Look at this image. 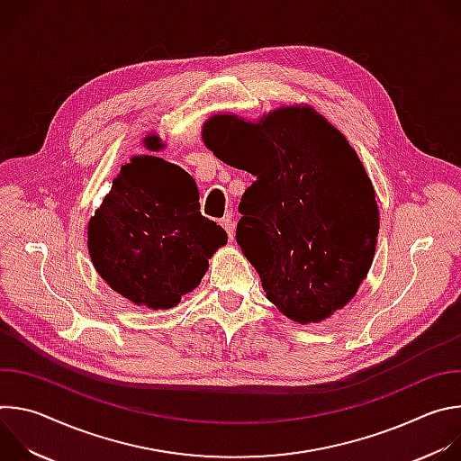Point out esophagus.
<instances>
[{"label": "esophagus", "mask_w": 461, "mask_h": 461, "mask_svg": "<svg viewBox=\"0 0 461 461\" xmlns=\"http://www.w3.org/2000/svg\"><path fill=\"white\" fill-rule=\"evenodd\" d=\"M221 226L226 230L228 239L233 240V237H235V222L231 221V215H226V217L221 221Z\"/></svg>", "instance_id": "1"}]
</instances>
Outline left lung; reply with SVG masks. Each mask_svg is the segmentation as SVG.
Returning <instances> with one entry per match:
<instances>
[{"label":"left lung","instance_id":"8db88e82","mask_svg":"<svg viewBox=\"0 0 461 461\" xmlns=\"http://www.w3.org/2000/svg\"><path fill=\"white\" fill-rule=\"evenodd\" d=\"M203 137L255 176L235 237L267 297L301 324L343 308L368 274L379 230L374 187L347 139L310 107L260 123L217 114Z\"/></svg>","mask_w":461,"mask_h":461}]
</instances>
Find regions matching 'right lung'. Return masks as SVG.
<instances>
[{
	"mask_svg": "<svg viewBox=\"0 0 461 461\" xmlns=\"http://www.w3.org/2000/svg\"><path fill=\"white\" fill-rule=\"evenodd\" d=\"M146 146L158 149L157 137ZM199 187L182 167L135 157L89 222L87 246L100 277L120 295L149 308H173L199 286L226 231L199 212Z\"/></svg>",
	"mask_w": 461,
	"mask_h": 461,
	"instance_id": "add662e5",
	"label": "right lung"
}]
</instances>
